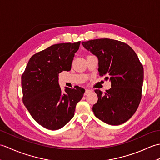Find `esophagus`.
Masks as SVG:
<instances>
[{
    "instance_id": "34e87169",
    "label": "esophagus",
    "mask_w": 160,
    "mask_h": 160,
    "mask_svg": "<svg viewBox=\"0 0 160 160\" xmlns=\"http://www.w3.org/2000/svg\"><path fill=\"white\" fill-rule=\"evenodd\" d=\"M91 92V90H89V89H86L85 90V92H84V95H87V94H89V93H90Z\"/></svg>"
}]
</instances>
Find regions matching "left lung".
<instances>
[{
    "label": "left lung",
    "mask_w": 160,
    "mask_h": 160,
    "mask_svg": "<svg viewBox=\"0 0 160 160\" xmlns=\"http://www.w3.org/2000/svg\"><path fill=\"white\" fill-rule=\"evenodd\" d=\"M82 44L98 58L100 76H106L111 82L106 93L95 90L98 98L92 108L95 115L111 125L124 123L135 113L142 98L144 69L137 54L116 40L95 39Z\"/></svg>",
    "instance_id": "obj_1"
}]
</instances>
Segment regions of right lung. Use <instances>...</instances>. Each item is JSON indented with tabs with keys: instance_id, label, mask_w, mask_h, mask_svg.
Listing matches in <instances>:
<instances>
[{
	"instance_id": "right-lung-1",
	"label": "right lung",
	"mask_w": 160,
	"mask_h": 160,
	"mask_svg": "<svg viewBox=\"0 0 160 160\" xmlns=\"http://www.w3.org/2000/svg\"><path fill=\"white\" fill-rule=\"evenodd\" d=\"M80 41L52 45L33 55L21 77L22 102L34 120L49 130L66 125L74 115L84 89L66 87L64 93L58 83L59 73L71 69Z\"/></svg>"
}]
</instances>
